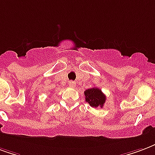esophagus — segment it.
Instances as JSON below:
<instances>
[{
  "mask_svg": "<svg viewBox=\"0 0 155 155\" xmlns=\"http://www.w3.org/2000/svg\"><path fill=\"white\" fill-rule=\"evenodd\" d=\"M75 82L74 81H69V85H70V87H74L75 86Z\"/></svg>",
  "mask_w": 155,
  "mask_h": 155,
  "instance_id": "34e87169",
  "label": "esophagus"
}]
</instances>
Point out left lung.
I'll use <instances>...</instances> for the list:
<instances>
[{
	"label": "left lung",
	"mask_w": 155,
	"mask_h": 155,
	"mask_svg": "<svg viewBox=\"0 0 155 155\" xmlns=\"http://www.w3.org/2000/svg\"><path fill=\"white\" fill-rule=\"evenodd\" d=\"M85 101L89 103V105L93 107H103L106 101V96L102 92V90L98 88L94 87L91 89H86L84 91Z\"/></svg>",
	"instance_id": "obj_1"
}]
</instances>
